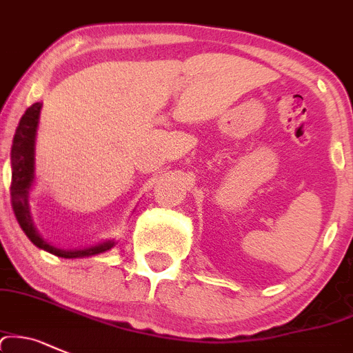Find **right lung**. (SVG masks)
I'll use <instances>...</instances> for the list:
<instances>
[{
	"label": "right lung",
	"instance_id": "1",
	"mask_svg": "<svg viewBox=\"0 0 353 353\" xmlns=\"http://www.w3.org/2000/svg\"><path fill=\"white\" fill-rule=\"evenodd\" d=\"M41 102L30 105L21 116L17 132H14L13 145H11V205L17 215V221L23 229L26 237L43 251L54 256L75 259V257H89L102 254L116 245L114 239H108L99 244L89 245L84 249H59L45 241L35 229L32 214H30V192L35 183V143L37 130H39Z\"/></svg>",
	"mask_w": 353,
	"mask_h": 353
}]
</instances>
